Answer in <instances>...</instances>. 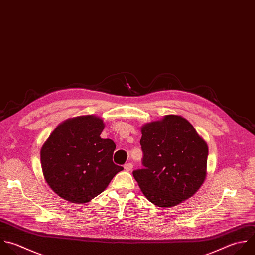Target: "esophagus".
<instances>
[{
    "instance_id": "esophagus-1",
    "label": "esophagus",
    "mask_w": 255,
    "mask_h": 255,
    "mask_svg": "<svg viewBox=\"0 0 255 255\" xmlns=\"http://www.w3.org/2000/svg\"><path fill=\"white\" fill-rule=\"evenodd\" d=\"M124 167H125V169H126L127 171H130V170L132 169L133 165H132V163H129V162H128V163H126Z\"/></svg>"
}]
</instances>
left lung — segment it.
<instances>
[{
  "instance_id": "left-lung-1",
  "label": "left lung",
  "mask_w": 255,
  "mask_h": 255,
  "mask_svg": "<svg viewBox=\"0 0 255 255\" xmlns=\"http://www.w3.org/2000/svg\"><path fill=\"white\" fill-rule=\"evenodd\" d=\"M141 134L143 168L132 174L145 197L169 207L193 195L205 179L208 148L192 125L169 115L142 127Z\"/></svg>"
}]
</instances>
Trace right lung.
I'll use <instances>...</instances> for the list:
<instances>
[{"mask_svg":"<svg viewBox=\"0 0 255 255\" xmlns=\"http://www.w3.org/2000/svg\"><path fill=\"white\" fill-rule=\"evenodd\" d=\"M105 128L95 116L61 124L41 149L44 176L61 197L86 203L102 193L124 169L113 161L116 143L100 135Z\"/></svg>","mask_w":255,"mask_h":255,"instance_id":"1","label":"right lung"}]
</instances>
